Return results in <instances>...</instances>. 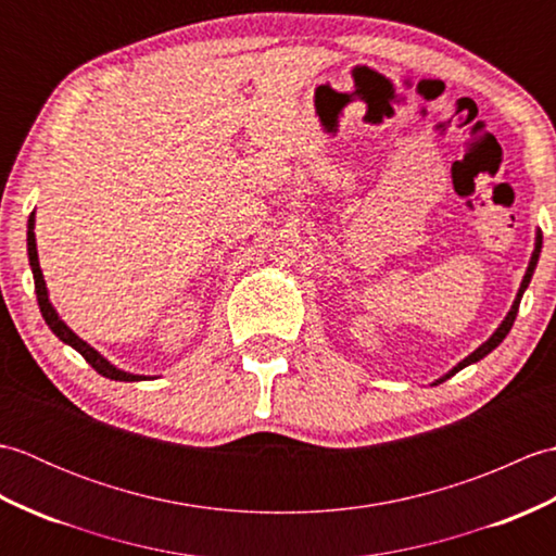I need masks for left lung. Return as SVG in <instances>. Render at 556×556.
I'll return each mask as SVG.
<instances>
[{
  "label": "left lung",
  "instance_id": "8db88e82",
  "mask_svg": "<svg viewBox=\"0 0 556 556\" xmlns=\"http://www.w3.org/2000/svg\"><path fill=\"white\" fill-rule=\"evenodd\" d=\"M540 251H542V231L538 229L535 231V248H533V255H530V260H528V267H526V275H523V279H521V287H518V293H516V299H514V303H511V308H509V313H506V317L504 320L500 323V327L494 329V332L490 334V339L488 341H482V344L470 353V356H466L464 361L460 363H456L452 370L448 372H444L442 377H437V380L432 382V384H442V382H446L448 377L452 375H456L458 370H464V368H468V365H473V363H478L480 358H485L490 351H494L497 349L502 341H504V337L509 334V329H511V325H514V320H516V313H518V305H521V299H523V293H526V289H528V285H530V279H533V271H535V267H538V260H540Z\"/></svg>",
  "mask_w": 556,
  "mask_h": 556
}]
</instances>
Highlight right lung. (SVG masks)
Segmentation results:
<instances>
[{"instance_id": "right-lung-1", "label": "right lung", "mask_w": 556, "mask_h": 556, "mask_svg": "<svg viewBox=\"0 0 556 556\" xmlns=\"http://www.w3.org/2000/svg\"><path fill=\"white\" fill-rule=\"evenodd\" d=\"M28 263L33 269V279H35V293H38V305H40V313L45 317L47 327L52 329V332L59 337V341H64L71 349H76L83 358H86L92 368H96L102 377H108V380H119V382H140V380H152L150 375H136V372H126L122 368H116L114 363H110L108 358L102 356L98 349H92L88 341H83L74 329H71L59 313L54 311V305L50 301V291H47L45 285V275L40 269V257H38V243H35V212H30L28 217Z\"/></svg>"}]
</instances>
